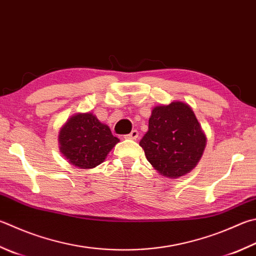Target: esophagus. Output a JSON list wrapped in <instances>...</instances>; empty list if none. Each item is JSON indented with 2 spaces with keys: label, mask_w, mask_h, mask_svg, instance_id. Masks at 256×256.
I'll return each mask as SVG.
<instances>
[{
  "label": "esophagus",
  "mask_w": 256,
  "mask_h": 256,
  "mask_svg": "<svg viewBox=\"0 0 256 256\" xmlns=\"http://www.w3.org/2000/svg\"><path fill=\"white\" fill-rule=\"evenodd\" d=\"M139 137V132H137V130H132V132L130 134H128L126 137L124 138H127V139H132V140H136V139Z\"/></svg>",
  "instance_id": "esophagus-1"
}]
</instances>
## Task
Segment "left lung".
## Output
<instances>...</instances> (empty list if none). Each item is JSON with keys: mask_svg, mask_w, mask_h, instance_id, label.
Returning a JSON list of instances; mask_svg holds the SVG:
<instances>
[{"mask_svg": "<svg viewBox=\"0 0 256 256\" xmlns=\"http://www.w3.org/2000/svg\"><path fill=\"white\" fill-rule=\"evenodd\" d=\"M139 144L162 176L175 180L198 164L206 146V134L190 106L172 101L152 109L148 132Z\"/></svg>", "mask_w": 256, "mask_h": 256, "instance_id": "8db88e82", "label": "left lung"}]
</instances>
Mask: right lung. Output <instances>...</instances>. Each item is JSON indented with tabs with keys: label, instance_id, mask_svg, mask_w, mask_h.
Returning a JSON list of instances; mask_svg holds the SVG:
<instances>
[{
	"label": "right lung",
	"instance_id": "right-lung-1",
	"mask_svg": "<svg viewBox=\"0 0 256 256\" xmlns=\"http://www.w3.org/2000/svg\"><path fill=\"white\" fill-rule=\"evenodd\" d=\"M59 148L71 165L90 170L100 165L119 142L107 124L92 112L76 114L66 120L59 132Z\"/></svg>",
	"mask_w": 256,
	"mask_h": 256
}]
</instances>
